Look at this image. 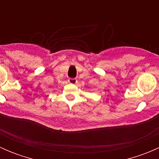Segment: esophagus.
I'll use <instances>...</instances> for the list:
<instances>
[{
    "label": "esophagus",
    "instance_id": "1",
    "mask_svg": "<svg viewBox=\"0 0 159 159\" xmlns=\"http://www.w3.org/2000/svg\"><path fill=\"white\" fill-rule=\"evenodd\" d=\"M68 82H69L70 84H76V83H77V79H76V78H70L69 79H68Z\"/></svg>",
    "mask_w": 159,
    "mask_h": 159
}]
</instances>
